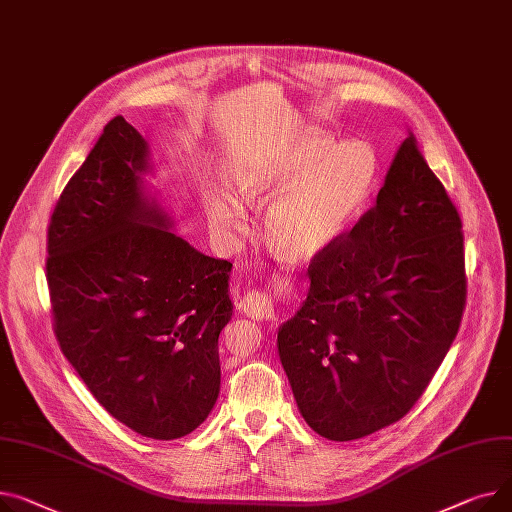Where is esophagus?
I'll return each instance as SVG.
<instances>
[{
	"label": "esophagus",
	"instance_id": "obj_1",
	"mask_svg": "<svg viewBox=\"0 0 512 512\" xmlns=\"http://www.w3.org/2000/svg\"><path fill=\"white\" fill-rule=\"evenodd\" d=\"M241 309L247 317L263 321L274 315V302L261 290H249L241 300Z\"/></svg>",
	"mask_w": 512,
	"mask_h": 512
}]
</instances>
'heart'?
<instances>
[{
    "label": "heart",
    "instance_id": "b5f03b06",
    "mask_svg": "<svg viewBox=\"0 0 512 512\" xmlns=\"http://www.w3.org/2000/svg\"><path fill=\"white\" fill-rule=\"evenodd\" d=\"M377 179L379 160L368 144L300 133L278 156L238 170L236 185L249 203L277 197L265 214L267 243L290 261H311L360 220ZM208 210L220 228H236L245 218L243 201L226 191L210 195Z\"/></svg>",
    "mask_w": 512,
    "mask_h": 512
}]
</instances>
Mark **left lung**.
<instances>
[{"label": "left lung", "instance_id": "obj_1", "mask_svg": "<svg viewBox=\"0 0 512 512\" xmlns=\"http://www.w3.org/2000/svg\"><path fill=\"white\" fill-rule=\"evenodd\" d=\"M306 276V300L278 329L304 422L344 442L401 420L445 360L467 294L461 218L414 133L374 208Z\"/></svg>", "mask_w": 512, "mask_h": 512}]
</instances>
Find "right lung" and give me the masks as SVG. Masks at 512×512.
<instances>
[{
    "mask_svg": "<svg viewBox=\"0 0 512 512\" xmlns=\"http://www.w3.org/2000/svg\"><path fill=\"white\" fill-rule=\"evenodd\" d=\"M150 173L148 142L117 115L53 210L47 284L61 352L94 399L133 432L175 440L220 393L232 263L173 232Z\"/></svg>",
    "mask_w": 512,
    "mask_h": 512,
    "instance_id": "obj_1",
    "label": "right lung"
}]
</instances>
